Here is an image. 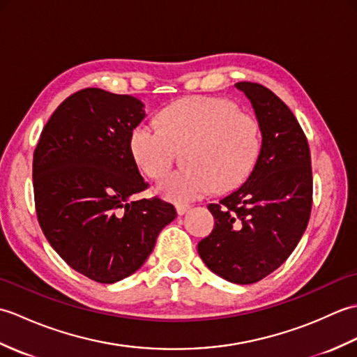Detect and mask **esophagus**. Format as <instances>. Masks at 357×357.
<instances>
[{
    "label": "esophagus",
    "instance_id": "34e87169",
    "mask_svg": "<svg viewBox=\"0 0 357 357\" xmlns=\"http://www.w3.org/2000/svg\"><path fill=\"white\" fill-rule=\"evenodd\" d=\"M190 208L187 206V204H178L176 206V211H178V215H184V213H187V210Z\"/></svg>",
    "mask_w": 357,
    "mask_h": 357
}]
</instances>
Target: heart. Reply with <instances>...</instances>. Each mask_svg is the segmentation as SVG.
<instances>
[{
	"instance_id": "b5f03b06",
	"label": "heart",
	"mask_w": 357,
	"mask_h": 357,
	"mask_svg": "<svg viewBox=\"0 0 357 357\" xmlns=\"http://www.w3.org/2000/svg\"><path fill=\"white\" fill-rule=\"evenodd\" d=\"M158 127L139 123L128 139L136 165L153 179L165 176L183 150L187 169L172 173L158 192L174 202L199 199L238 187L255 167L262 146L259 121L225 98L187 96L159 113Z\"/></svg>"
}]
</instances>
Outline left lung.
Listing matches in <instances>:
<instances>
[{
	"mask_svg": "<svg viewBox=\"0 0 357 357\" xmlns=\"http://www.w3.org/2000/svg\"><path fill=\"white\" fill-rule=\"evenodd\" d=\"M259 121L262 146L253 172L236 192L208 210L215 227L198 253L216 275L255 284L282 265L304 234L313 204L312 158L293 112L257 82H236Z\"/></svg>",
	"mask_w": 357,
	"mask_h": 357,
	"instance_id": "left-lung-1",
	"label": "left lung"
}]
</instances>
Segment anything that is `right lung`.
<instances>
[{
	"label": "right lung",
	"mask_w": 357,
	"mask_h": 357,
	"mask_svg": "<svg viewBox=\"0 0 357 357\" xmlns=\"http://www.w3.org/2000/svg\"><path fill=\"white\" fill-rule=\"evenodd\" d=\"M144 116L138 98L82 89L58 105L33 151L35 208L44 236L95 282L130 276L176 218L158 196L136 198L149 183L128 139Z\"/></svg>",
	"instance_id": "right-lung-1"
}]
</instances>
